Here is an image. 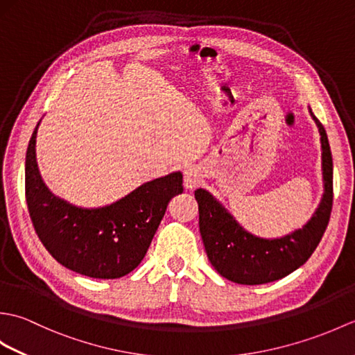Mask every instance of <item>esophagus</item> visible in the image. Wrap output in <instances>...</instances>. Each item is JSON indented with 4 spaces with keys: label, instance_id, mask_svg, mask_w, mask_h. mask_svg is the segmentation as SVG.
Returning <instances> with one entry per match:
<instances>
[{
    "label": "esophagus",
    "instance_id": "obj_1",
    "mask_svg": "<svg viewBox=\"0 0 355 355\" xmlns=\"http://www.w3.org/2000/svg\"><path fill=\"white\" fill-rule=\"evenodd\" d=\"M200 182H201V172H200L198 168L191 166V168H187L184 171V189L186 191L195 189Z\"/></svg>",
    "mask_w": 355,
    "mask_h": 355
}]
</instances>
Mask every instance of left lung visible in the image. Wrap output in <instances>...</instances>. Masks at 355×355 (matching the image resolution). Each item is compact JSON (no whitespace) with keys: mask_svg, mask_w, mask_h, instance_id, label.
<instances>
[{"mask_svg":"<svg viewBox=\"0 0 355 355\" xmlns=\"http://www.w3.org/2000/svg\"><path fill=\"white\" fill-rule=\"evenodd\" d=\"M308 111L320 134L323 193L318 209L302 227L281 238L256 236L209 191L201 187L195 191L207 258L218 273L232 282L261 285L288 276L308 261L327 229L333 209V157L325 128L311 108Z\"/></svg>","mask_w":355,"mask_h":355,"instance_id":"1","label":"left lung"}]
</instances>
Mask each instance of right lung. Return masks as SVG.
Instances as JSON below:
<instances>
[{
    "label": "right lung",
    "mask_w": 355,
    "mask_h": 355,
    "mask_svg": "<svg viewBox=\"0 0 355 355\" xmlns=\"http://www.w3.org/2000/svg\"><path fill=\"white\" fill-rule=\"evenodd\" d=\"M26 154V197L41 243L64 267L96 279L122 277L145 258L166 207L183 193V173L150 180L101 207H80L53 193L36 160V135Z\"/></svg>",
    "instance_id": "1"
}]
</instances>
